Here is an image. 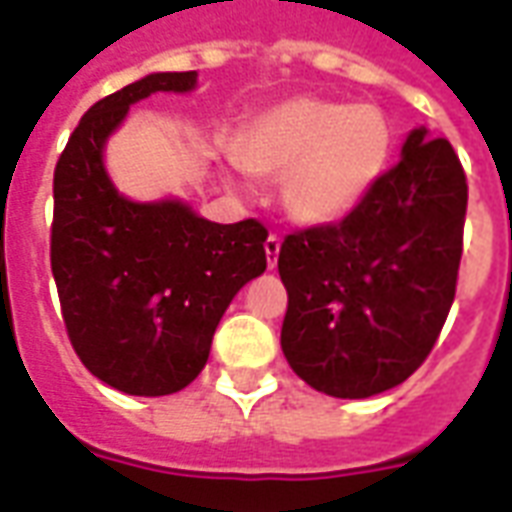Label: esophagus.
I'll use <instances>...</instances> for the list:
<instances>
[{"label":"esophagus","mask_w":512,"mask_h":512,"mask_svg":"<svg viewBox=\"0 0 512 512\" xmlns=\"http://www.w3.org/2000/svg\"><path fill=\"white\" fill-rule=\"evenodd\" d=\"M279 249H282V238L277 233H271L266 238V263L268 268L277 266V257H279Z\"/></svg>","instance_id":"esophagus-1"}]
</instances>
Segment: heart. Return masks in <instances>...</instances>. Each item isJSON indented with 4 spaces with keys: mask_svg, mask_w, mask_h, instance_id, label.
Segmentation results:
<instances>
[{
    "mask_svg": "<svg viewBox=\"0 0 512 512\" xmlns=\"http://www.w3.org/2000/svg\"><path fill=\"white\" fill-rule=\"evenodd\" d=\"M392 153V126L376 106L296 95L255 115L233 158L255 175L282 178V205L301 224H332L362 205Z\"/></svg>",
    "mask_w": 512,
    "mask_h": 512,
    "instance_id": "heart-1",
    "label": "heart"
}]
</instances>
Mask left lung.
I'll list each match as a JSON object with an SVG mask.
<instances>
[{
    "mask_svg": "<svg viewBox=\"0 0 512 512\" xmlns=\"http://www.w3.org/2000/svg\"><path fill=\"white\" fill-rule=\"evenodd\" d=\"M466 200L458 153L417 128L362 205L285 235L282 351L301 381L354 400L428 359L455 299Z\"/></svg>",
    "mask_w": 512,
    "mask_h": 512,
    "instance_id": "left-lung-1",
    "label": "left lung"
}]
</instances>
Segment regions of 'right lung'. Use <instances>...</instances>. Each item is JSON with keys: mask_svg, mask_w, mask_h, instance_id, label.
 Returning <instances> with one entry per match:
<instances>
[{"mask_svg": "<svg viewBox=\"0 0 512 512\" xmlns=\"http://www.w3.org/2000/svg\"><path fill=\"white\" fill-rule=\"evenodd\" d=\"M197 71L150 73L87 109L54 169L51 274L82 365L126 395H172L208 362L224 310L266 271V224H216L183 202H131L106 178V136L150 93Z\"/></svg>", "mask_w": 512, "mask_h": 512, "instance_id": "add662e5", "label": "right lung"}]
</instances>
